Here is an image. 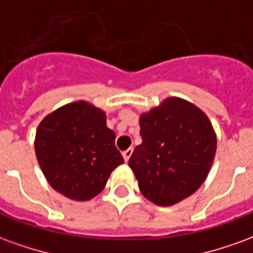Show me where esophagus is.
<instances>
[{
	"label": "esophagus",
	"mask_w": 253,
	"mask_h": 253,
	"mask_svg": "<svg viewBox=\"0 0 253 253\" xmlns=\"http://www.w3.org/2000/svg\"><path fill=\"white\" fill-rule=\"evenodd\" d=\"M131 154H132V149L130 148V149H127V150H125V152H123V159H125V161H128V160H130V157H131Z\"/></svg>",
	"instance_id": "34e87169"
}]
</instances>
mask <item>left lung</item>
I'll return each instance as SVG.
<instances>
[{
    "label": "left lung",
    "instance_id": "left-lung-1",
    "mask_svg": "<svg viewBox=\"0 0 253 253\" xmlns=\"http://www.w3.org/2000/svg\"><path fill=\"white\" fill-rule=\"evenodd\" d=\"M142 143L128 167L145 198L172 206L192 195L209 175L217 138L209 118L186 100L170 97L139 119Z\"/></svg>",
    "mask_w": 253,
    "mask_h": 253
}]
</instances>
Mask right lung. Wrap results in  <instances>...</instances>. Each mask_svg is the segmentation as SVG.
Segmentation results:
<instances>
[{
    "label": "right lung",
    "mask_w": 253,
    "mask_h": 253,
    "mask_svg": "<svg viewBox=\"0 0 253 253\" xmlns=\"http://www.w3.org/2000/svg\"><path fill=\"white\" fill-rule=\"evenodd\" d=\"M35 152L50 186L74 201H88L125 163L105 114L85 101L63 105L38 127Z\"/></svg>",
    "instance_id": "1"
}]
</instances>
